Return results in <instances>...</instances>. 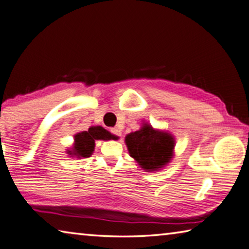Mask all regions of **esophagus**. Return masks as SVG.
<instances>
[{
	"label": "esophagus",
	"mask_w": 249,
	"mask_h": 249,
	"mask_svg": "<svg viewBox=\"0 0 249 249\" xmlns=\"http://www.w3.org/2000/svg\"><path fill=\"white\" fill-rule=\"evenodd\" d=\"M110 132L112 134H115L116 137H121V134H122V131H121L119 128H111L110 129Z\"/></svg>",
	"instance_id": "obj_1"
}]
</instances>
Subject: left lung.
I'll use <instances>...</instances> for the list:
<instances>
[{"instance_id": "8db88e82", "label": "left lung", "mask_w": 249, "mask_h": 249, "mask_svg": "<svg viewBox=\"0 0 249 249\" xmlns=\"http://www.w3.org/2000/svg\"><path fill=\"white\" fill-rule=\"evenodd\" d=\"M124 142L130 156L145 172H158L167 166L175 154V137L153 128L149 122H143L138 131L127 134Z\"/></svg>"}]
</instances>
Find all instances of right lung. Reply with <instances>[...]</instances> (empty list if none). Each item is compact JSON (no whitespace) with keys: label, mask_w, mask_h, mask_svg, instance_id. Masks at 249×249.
I'll use <instances>...</instances> for the list:
<instances>
[{"label":"right lung","mask_w":249,"mask_h":249,"mask_svg":"<svg viewBox=\"0 0 249 249\" xmlns=\"http://www.w3.org/2000/svg\"><path fill=\"white\" fill-rule=\"evenodd\" d=\"M117 140L118 137L113 136L100 125H93L87 131H81L74 136V143L67 153L71 158L86 159L94 153L96 140Z\"/></svg>","instance_id":"right-lung-1"}]
</instances>
